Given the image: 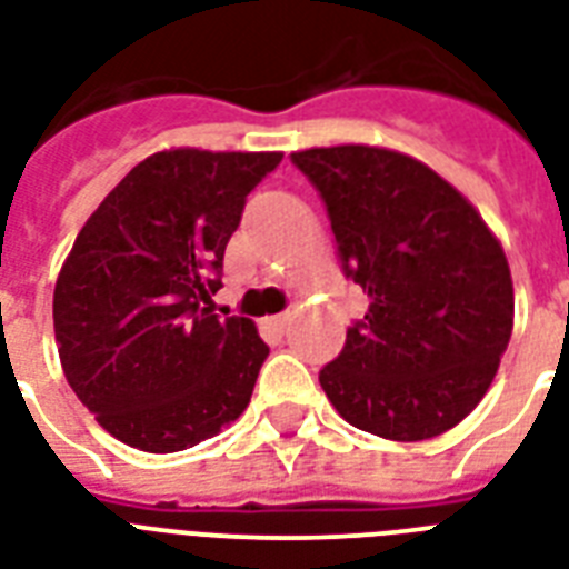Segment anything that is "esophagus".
I'll list each match as a JSON object with an SVG mask.
<instances>
[{"instance_id":"esophagus-1","label":"esophagus","mask_w":569,"mask_h":569,"mask_svg":"<svg viewBox=\"0 0 569 569\" xmlns=\"http://www.w3.org/2000/svg\"><path fill=\"white\" fill-rule=\"evenodd\" d=\"M289 321H292V316H289V312H277V316H268L266 328H271L274 333H283V330L289 328Z\"/></svg>"}]
</instances>
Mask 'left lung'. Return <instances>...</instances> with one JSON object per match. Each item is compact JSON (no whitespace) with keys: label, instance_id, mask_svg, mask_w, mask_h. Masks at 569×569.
Here are the masks:
<instances>
[{"label":"left lung","instance_id":"8db88e82","mask_svg":"<svg viewBox=\"0 0 569 569\" xmlns=\"http://www.w3.org/2000/svg\"><path fill=\"white\" fill-rule=\"evenodd\" d=\"M328 206L339 259L369 295L319 372L348 425L383 440L440 437L490 389L513 330L505 250L478 209L413 156L369 144L292 153Z\"/></svg>","mask_w":569,"mask_h":569}]
</instances>
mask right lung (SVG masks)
Masks as SVG:
<instances>
[{
  "label": "right lung",
  "instance_id": "obj_1",
  "mask_svg": "<svg viewBox=\"0 0 569 569\" xmlns=\"http://www.w3.org/2000/svg\"><path fill=\"white\" fill-rule=\"evenodd\" d=\"M283 153L147 156L84 221L56 280L67 383L132 449L168 455L236 422L266 363L257 325L212 312L244 197Z\"/></svg>",
  "mask_w": 569,
  "mask_h": 569
}]
</instances>
